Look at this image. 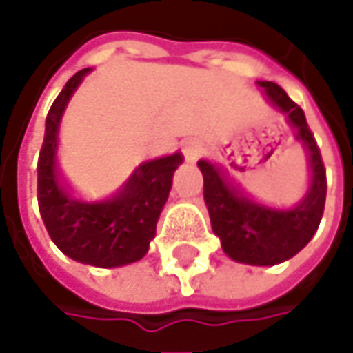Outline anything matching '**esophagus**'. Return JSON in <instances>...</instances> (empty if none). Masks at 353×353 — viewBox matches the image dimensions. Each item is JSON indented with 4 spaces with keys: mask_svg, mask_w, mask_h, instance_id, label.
<instances>
[{
    "mask_svg": "<svg viewBox=\"0 0 353 353\" xmlns=\"http://www.w3.org/2000/svg\"><path fill=\"white\" fill-rule=\"evenodd\" d=\"M183 153H184V157L192 159V157H194V153H196V149H194V143L183 141Z\"/></svg>",
    "mask_w": 353,
    "mask_h": 353,
    "instance_id": "34e87169",
    "label": "esophagus"
}]
</instances>
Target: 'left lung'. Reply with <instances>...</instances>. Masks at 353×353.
Instances as JSON below:
<instances>
[{
  "label": "left lung",
  "mask_w": 353,
  "mask_h": 353,
  "mask_svg": "<svg viewBox=\"0 0 353 353\" xmlns=\"http://www.w3.org/2000/svg\"><path fill=\"white\" fill-rule=\"evenodd\" d=\"M269 102L287 116L296 141L310 161V186L306 196L291 208H275L248 194L224 170L198 161L204 176V200L214 234L234 261L248 265H277L305 248L319 230L326 202V169L305 112L275 82H259Z\"/></svg>",
  "instance_id": "1"
}]
</instances>
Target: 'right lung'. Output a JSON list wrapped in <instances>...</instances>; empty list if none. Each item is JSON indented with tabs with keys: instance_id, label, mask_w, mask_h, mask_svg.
Here are the masks:
<instances>
[{
	"instance_id": "obj_1",
	"label": "right lung",
	"mask_w": 353,
	"mask_h": 353,
	"mask_svg": "<svg viewBox=\"0 0 353 353\" xmlns=\"http://www.w3.org/2000/svg\"><path fill=\"white\" fill-rule=\"evenodd\" d=\"M88 72L90 68L78 70L48 110L37 165V198L48 236L64 255L94 267H119L139 261L149 250L183 155L174 153L143 163L110 196H74L59 181L57 143L62 112Z\"/></svg>"
}]
</instances>
